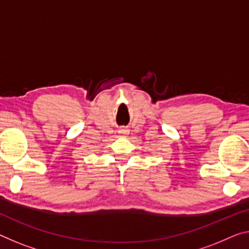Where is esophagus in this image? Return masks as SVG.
Here are the masks:
<instances>
[{
  "label": "esophagus",
  "instance_id": "esophagus-1",
  "mask_svg": "<svg viewBox=\"0 0 249 249\" xmlns=\"http://www.w3.org/2000/svg\"><path fill=\"white\" fill-rule=\"evenodd\" d=\"M120 133L122 134V135L126 136V135H128V134H129V129H128L127 127H122V128L120 129Z\"/></svg>",
  "mask_w": 249,
  "mask_h": 249
}]
</instances>
